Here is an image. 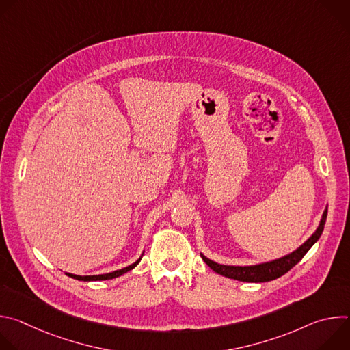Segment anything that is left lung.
Returning a JSON list of instances; mask_svg holds the SVG:
<instances>
[{"label":"left lung","mask_w":350,"mask_h":350,"mask_svg":"<svg viewBox=\"0 0 350 350\" xmlns=\"http://www.w3.org/2000/svg\"><path fill=\"white\" fill-rule=\"evenodd\" d=\"M327 212L328 208H325V211L323 212L320 224L317 227V230L312 234V237L304 242L301 246H299L296 251L291 252L289 255H285L280 259L271 260V262H266V263H259V265H254V266H227V265H219L211 259H208L206 256H204V254H201L204 262L217 274L224 275L227 278H232V280H238V281H243V282H266V281H273L281 275H284L285 273H288L296 263L301 262V259L308 254L309 249L319 241V238L323 234L324 230V224L327 220Z\"/></svg>","instance_id":"8db88e82"}]
</instances>
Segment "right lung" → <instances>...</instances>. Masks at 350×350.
Masks as SVG:
<instances>
[{"label":"right lung","mask_w":350,"mask_h":350,"mask_svg":"<svg viewBox=\"0 0 350 350\" xmlns=\"http://www.w3.org/2000/svg\"><path fill=\"white\" fill-rule=\"evenodd\" d=\"M142 258V256H141ZM141 258L138 260H135L133 265L124 267V269H120V270H116V271H112V273H107V274H98V275H76V274H70V273H66V275L75 278V280H79V281H104V280H112V278H116V277H120L123 275L124 273L133 270L141 260Z\"/></svg>","instance_id":"right-lung-1"}]
</instances>
